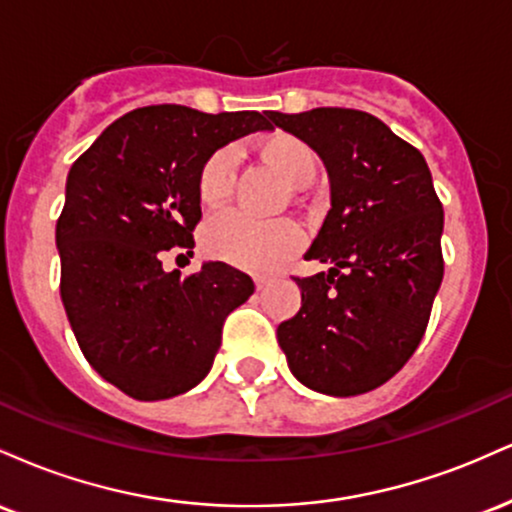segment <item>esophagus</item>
<instances>
[{"instance_id": "obj_1", "label": "esophagus", "mask_w": 512, "mask_h": 512, "mask_svg": "<svg viewBox=\"0 0 512 512\" xmlns=\"http://www.w3.org/2000/svg\"><path fill=\"white\" fill-rule=\"evenodd\" d=\"M269 281H272V276H255V284H257V289H264V286H267Z\"/></svg>"}]
</instances>
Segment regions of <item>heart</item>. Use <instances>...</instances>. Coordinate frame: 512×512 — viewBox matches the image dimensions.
<instances>
[{"label": "heart", "instance_id": "heart-1", "mask_svg": "<svg viewBox=\"0 0 512 512\" xmlns=\"http://www.w3.org/2000/svg\"><path fill=\"white\" fill-rule=\"evenodd\" d=\"M255 154L293 190L308 187L317 173L315 149L291 132L276 129L264 134L255 144ZM231 185L233 158L228 151H214L197 175V197L202 207H223L231 195ZM298 245L301 231L291 221H252L240 214H221L204 228V248L211 257L250 272L274 269Z\"/></svg>", "mask_w": 512, "mask_h": 512}]
</instances>
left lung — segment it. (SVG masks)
I'll list each match as a JSON object with an SVG mask.
<instances>
[{
  "mask_svg": "<svg viewBox=\"0 0 512 512\" xmlns=\"http://www.w3.org/2000/svg\"><path fill=\"white\" fill-rule=\"evenodd\" d=\"M317 151L332 209L305 260L330 272L293 276L301 310L276 339L303 385L363 395L402 370L419 346L443 281V204L424 156L378 117L351 108L272 113Z\"/></svg>",
  "mask_w": 512,
  "mask_h": 512,
  "instance_id": "8db88e82",
  "label": "left lung"
}]
</instances>
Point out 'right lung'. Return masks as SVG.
<instances>
[{"label":"right lung","mask_w":512,"mask_h":512,"mask_svg":"<svg viewBox=\"0 0 512 512\" xmlns=\"http://www.w3.org/2000/svg\"><path fill=\"white\" fill-rule=\"evenodd\" d=\"M260 129H274L272 110L146 105L115 120L69 170L55 231L60 296L86 361L129 397L192 390L214 363L226 317L255 291L226 262L182 276L163 272L161 257L195 248L202 163Z\"/></svg>","instance_id":"1"}]
</instances>
